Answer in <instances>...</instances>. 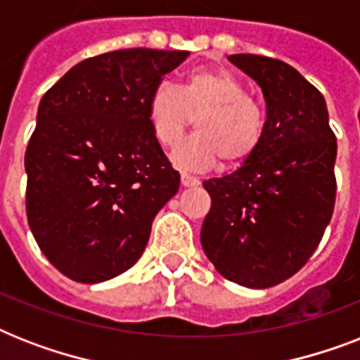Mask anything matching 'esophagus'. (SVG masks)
I'll return each mask as SVG.
<instances>
[{"label": "esophagus", "instance_id": "obj_1", "mask_svg": "<svg viewBox=\"0 0 360 360\" xmlns=\"http://www.w3.org/2000/svg\"><path fill=\"white\" fill-rule=\"evenodd\" d=\"M200 181L196 179V177H192V175L188 174H181V185L183 186H196Z\"/></svg>", "mask_w": 360, "mask_h": 360}]
</instances>
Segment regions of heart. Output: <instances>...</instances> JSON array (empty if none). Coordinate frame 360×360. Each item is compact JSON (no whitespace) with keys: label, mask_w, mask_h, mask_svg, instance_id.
Returning a JSON list of instances; mask_svg holds the SVG:
<instances>
[{"label":"heart","mask_w":360,"mask_h":360,"mask_svg":"<svg viewBox=\"0 0 360 360\" xmlns=\"http://www.w3.org/2000/svg\"><path fill=\"white\" fill-rule=\"evenodd\" d=\"M192 120L198 134L174 155L181 168H209L217 160L237 168L259 151L267 132L263 106L226 69H192L179 87L162 82L147 98L149 127L166 149L179 146Z\"/></svg>","instance_id":"heart-1"}]
</instances>
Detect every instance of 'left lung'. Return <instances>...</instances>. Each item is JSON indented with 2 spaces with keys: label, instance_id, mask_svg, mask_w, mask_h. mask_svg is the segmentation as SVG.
<instances>
[{
  "label": "left lung",
  "instance_id": "1",
  "mask_svg": "<svg viewBox=\"0 0 360 360\" xmlns=\"http://www.w3.org/2000/svg\"><path fill=\"white\" fill-rule=\"evenodd\" d=\"M267 106L259 151L224 177L203 181L211 209L202 226L205 256L224 278L265 290L310 259L336 200V136L323 95L280 59L233 53Z\"/></svg>",
  "mask_w": 360,
  "mask_h": 360
}]
</instances>
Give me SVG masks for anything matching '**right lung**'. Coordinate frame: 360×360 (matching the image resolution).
<instances>
[{"label":"right lung","mask_w":360,"mask_h":360,"mask_svg":"<svg viewBox=\"0 0 360 360\" xmlns=\"http://www.w3.org/2000/svg\"><path fill=\"white\" fill-rule=\"evenodd\" d=\"M185 50L127 48L75 65L44 93L25 149V213L59 273L97 284L146 250L179 172L147 121V98Z\"/></svg>","instance_id":"add662e5"}]
</instances>
